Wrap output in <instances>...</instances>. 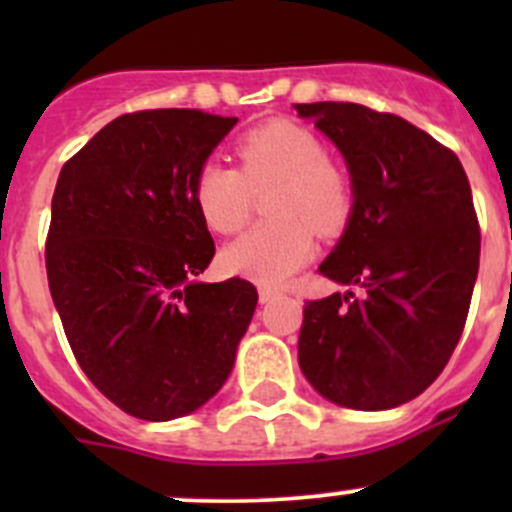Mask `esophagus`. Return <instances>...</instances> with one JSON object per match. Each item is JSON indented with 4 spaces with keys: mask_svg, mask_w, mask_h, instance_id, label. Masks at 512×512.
Segmentation results:
<instances>
[{
    "mask_svg": "<svg viewBox=\"0 0 512 512\" xmlns=\"http://www.w3.org/2000/svg\"><path fill=\"white\" fill-rule=\"evenodd\" d=\"M275 297H280V292H277V289H272V287H260V302H262V304L272 302V299H275Z\"/></svg>",
    "mask_w": 512,
    "mask_h": 512,
    "instance_id": "34e87169",
    "label": "esophagus"
}]
</instances>
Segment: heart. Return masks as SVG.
<instances>
[{
    "label": "heart",
    "mask_w": 512,
    "mask_h": 512,
    "mask_svg": "<svg viewBox=\"0 0 512 512\" xmlns=\"http://www.w3.org/2000/svg\"><path fill=\"white\" fill-rule=\"evenodd\" d=\"M240 168L208 160L195 175L193 198L210 230L235 235L247 225L255 193L267 195L270 223L225 247L223 265L232 275L260 285H282L314 255V230L339 235L354 213V183L327 156L312 128L272 118L242 133L235 146Z\"/></svg>",
    "instance_id": "1"
}]
</instances>
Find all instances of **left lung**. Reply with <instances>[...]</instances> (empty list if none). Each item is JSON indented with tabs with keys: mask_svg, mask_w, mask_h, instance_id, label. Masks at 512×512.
Instances as JSON below:
<instances>
[{
	"mask_svg": "<svg viewBox=\"0 0 512 512\" xmlns=\"http://www.w3.org/2000/svg\"><path fill=\"white\" fill-rule=\"evenodd\" d=\"M342 151L354 213L319 272L364 287L304 304L299 369L332 404L384 411L416 399L451 359L478 277L480 227L451 148L394 113L297 103Z\"/></svg>",
	"mask_w": 512,
	"mask_h": 512,
	"instance_id": "8db88e82",
	"label": "left lung"
}]
</instances>
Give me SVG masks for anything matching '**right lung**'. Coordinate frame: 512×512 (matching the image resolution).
Returning a JSON list of instances; mask_svg holds the SVG:
<instances>
[{
	"instance_id": "1",
	"label": "right lung",
	"mask_w": 512,
	"mask_h": 512,
	"mask_svg": "<svg viewBox=\"0 0 512 512\" xmlns=\"http://www.w3.org/2000/svg\"><path fill=\"white\" fill-rule=\"evenodd\" d=\"M235 123L198 108L123 113L56 180L51 299L91 384L143 421L213 399L255 314L247 280H195L215 255L195 175Z\"/></svg>"
}]
</instances>
